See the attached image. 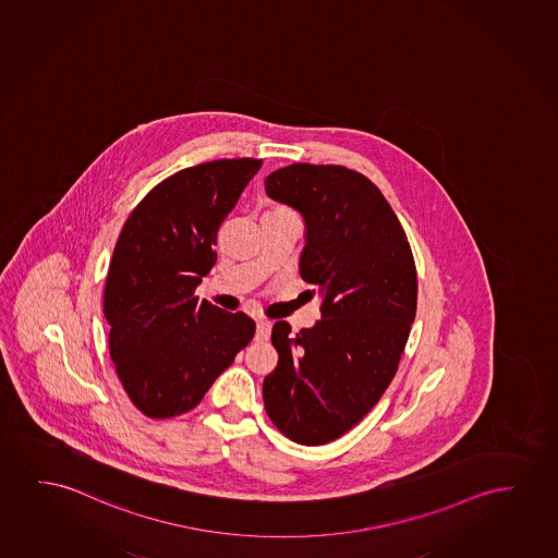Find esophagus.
I'll use <instances>...</instances> for the list:
<instances>
[{"label": "esophagus", "mask_w": 558, "mask_h": 558, "mask_svg": "<svg viewBox=\"0 0 558 558\" xmlns=\"http://www.w3.org/2000/svg\"><path fill=\"white\" fill-rule=\"evenodd\" d=\"M270 329H272V324L267 318H259L257 320V339H268Z\"/></svg>", "instance_id": "34e87169"}]
</instances>
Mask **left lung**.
<instances>
[{
  "label": "left lung",
  "instance_id": "obj_1",
  "mask_svg": "<svg viewBox=\"0 0 558 558\" xmlns=\"http://www.w3.org/2000/svg\"><path fill=\"white\" fill-rule=\"evenodd\" d=\"M265 191L305 219L299 270L320 291L322 318L295 336L276 322L280 359L263 400L282 435L320 446L359 425L397 375L417 311L415 260L389 202L359 171L291 163Z\"/></svg>",
  "mask_w": 558,
  "mask_h": 558
}]
</instances>
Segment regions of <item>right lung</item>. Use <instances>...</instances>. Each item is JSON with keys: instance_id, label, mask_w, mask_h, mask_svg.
<instances>
[{"instance_id": "1", "label": "right lung", "mask_w": 558, "mask_h": 558, "mask_svg": "<svg viewBox=\"0 0 558 558\" xmlns=\"http://www.w3.org/2000/svg\"><path fill=\"white\" fill-rule=\"evenodd\" d=\"M263 160H214L156 184L123 225L102 308L116 374L138 412H191L255 336V322L194 291L217 260L225 217Z\"/></svg>"}]
</instances>
